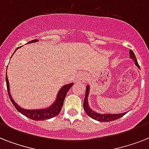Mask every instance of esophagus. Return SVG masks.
I'll return each mask as SVG.
<instances>
[{
    "mask_svg": "<svg viewBox=\"0 0 149 149\" xmlns=\"http://www.w3.org/2000/svg\"><path fill=\"white\" fill-rule=\"evenodd\" d=\"M85 75L84 74V73H79V75H78V79H80V80H84V79H85Z\"/></svg>",
    "mask_w": 149,
    "mask_h": 149,
    "instance_id": "1",
    "label": "esophagus"
}]
</instances>
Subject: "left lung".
Returning a JSON list of instances; mask_svg holds the SVG:
<instances>
[{"instance_id":"obj_1","label":"left lung","mask_w":149,"mask_h":149,"mask_svg":"<svg viewBox=\"0 0 149 149\" xmlns=\"http://www.w3.org/2000/svg\"><path fill=\"white\" fill-rule=\"evenodd\" d=\"M130 53V58L133 59L134 61V63L135 65L139 67V63H138V61L136 59V57L134 56V53L133 52V51L130 50L129 51ZM89 91H90V87L89 86H86V94H85V98H84V111L87 113V115L89 117H91V118H93L94 120H97L98 121H101V122H109V121H112V120H115L117 119H119L121 117L125 115L126 112L122 113H117V114H111V113H106V114H100V113H98L95 111H92L90 107L88 105V101H87V97H88V93Z\"/></svg>"}]
</instances>
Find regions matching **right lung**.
Here are the masks:
<instances>
[{
	"mask_svg": "<svg viewBox=\"0 0 149 149\" xmlns=\"http://www.w3.org/2000/svg\"><path fill=\"white\" fill-rule=\"evenodd\" d=\"M37 41H38L37 39L31 40L29 43L36 42ZM6 84H7V89H8V96H9V98H10V101L13 104V105L15 106V108L17 109V111H19L20 113H22L23 115H24L27 118L35 120H46V119H49V118H54V117L58 115L59 112L61 111V109L63 107V102H64L65 96L67 94L68 91L73 85V84H70L63 86L61 88L60 91H59V92H58V96H57V98H56V100L55 101V103L50 107H49V108L41 109V110H25V109L20 107L18 105L15 104V101L13 100L12 97H10V91H9V83H8V79L7 76H6Z\"/></svg>",
	"mask_w": 149,
	"mask_h": 149,
	"instance_id": "1",
	"label": "right lung"
}]
</instances>
